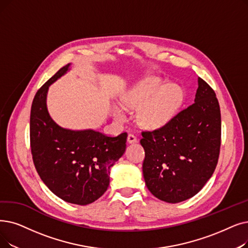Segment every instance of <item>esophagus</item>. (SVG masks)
Here are the masks:
<instances>
[{
	"label": "esophagus",
	"instance_id": "34e87169",
	"mask_svg": "<svg viewBox=\"0 0 248 248\" xmlns=\"http://www.w3.org/2000/svg\"><path fill=\"white\" fill-rule=\"evenodd\" d=\"M137 141H138V139H137V137H136L135 135L128 134V136H127V142H128V143L133 144V143H136Z\"/></svg>",
	"mask_w": 248,
	"mask_h": 248
}]
</instances>
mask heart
Instances as JSON below:
<instances>
[{"label":"heart","mask_w":248,"mask_h":248,"mask_svg":"<svg viewBox=\"0 0 248 248\" xmlns=\"http://www.w3.org/2000/svg\"><path fill=\"white\" fill-rule=\"evenodd\" d=\"M184 99L182 90L175 85L167 86L158 79H147L137 84L124 97V107L139 108L138 122L144 127L156 128L167 124L173 117ZM118 120H125V111L115 107Z\"/></svg>","instance_id":"obj_1"}]
</instances>
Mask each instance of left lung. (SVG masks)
Segmentation results:
<instances>
[{
	"mask_svg": "<svg viewBox=\"0 0 248 248\" xmlns=\"http://www.w3.org/2000/svg\"><path fill=\"white\" fill-rule=\"evenodd\" d=\"M195 102L154 131L142 132L143 174L153 196L186 201L203 187L216 169L221 147V111L216 93L199 78Z\"/></svg>",
	"mask_w": 248,
	"mask_h": 248,
	"instance_id": "8db88e82",
	"label": "left lung"
}]
</instances>
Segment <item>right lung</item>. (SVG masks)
<instances>
[{
    "label": "right lung",
    "mask_w": 248,
    "mask_h": 248,
    "mask_svg": "<svg viewBox=\"0 0 248 248\" xmlns=\"http://www.w3.org/2000/svg\"><path fill=\"white\" fill-rule=\"evenodd\" d=\"M69 67L70 63L60 69L34 96L30 147L45 185L64 202L85 206L98 200L108 187L110 168L124 153L127 134L109 137L93 130L71 131L51 120L46 108L47 90Z\"/></svg>",
    "instance_id": "right-lung-1"
}]
</instances>
